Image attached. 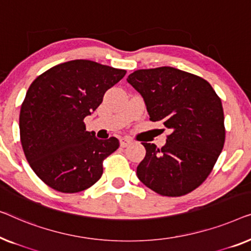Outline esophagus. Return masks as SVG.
<instances>
[{
	"mask_svg": "<svg viewBox=\"0 0 251 251\" xmlns=\"http://www.w3.org/2000/svg\"><path fill=\"white\" fill-rule=\"evenodd\" d=\"M130 144H132V140L127 139V137H123V139H121V147L122 148H126V147L130 146Z\"/></svg>",
	"mask_w": 251,
	"mask_h": 251,
	"instance_id": "esophagus-1",
	"label": "esophagus"
}]
</instances>
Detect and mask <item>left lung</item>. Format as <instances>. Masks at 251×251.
<instances>
[{
  "label": "left lung",
  "mask_w": 251,
  "mask_h": 251,
  "mask_svg": "<svg viewBox=\"0 0 251 251\" xmlns=\"http://www.w3.org/2000/svg\"><path fill=\"white\" fill-rule=\"evenodd\" d=\"M127 82L142 95L150 121L171 129L161 149L142 142L147 153L137 177L161 196L193 191L213 171L224 147L220 97L207 80L173 67L136 70Z\"/></svg>",
  "instance_id": "1"
}]
</instances>
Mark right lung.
Masks as SVG:
<instances>
[{
	"instance_id": "add662e5",
	"label": "right lung",
	"mask_w": 251,
	"mask_h": 251,
	"mask_svg": "<svg viewBox=\"0 0 251 251\" xmlns=\"http://www.w3.org/2000/svg\"><path fill=\"white\" fill-rule=\"evenodd\" d=\"M125 74L91 60H72L30 84L20 109V141L31 169L50 188L76 193L100 179L103 160L119 141L97 139L84 118Z\"/></svg>"
}]
</instances>
